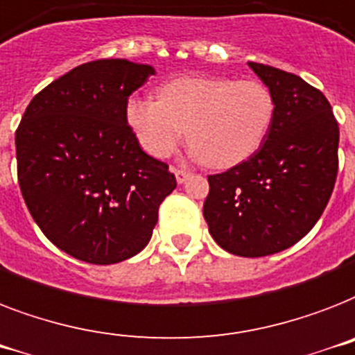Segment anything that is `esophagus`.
Wrapping results in <instances>:
<instances>
[{"instance_id": "obj_1", "label": "esophagus", "mask_w": 355, "mask_h": 355, "mask_svg": "<svg viewBox=\"0 0 355 355\" xmlns=\"http://www.w3.org/2000/svg\"><path fill=\"white\" fill-rule=\"evenodd\" d=\"M174 174H175V180H178V183H185V181L191 178V172L185 168H174Z\"/></svg>"}]
</instances>
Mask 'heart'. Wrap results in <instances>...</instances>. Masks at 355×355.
Segmentation results:
<instances>
[{
    "instance_id": "1",
    "label": "heart",
    "mask_w": 355,
    "mask_h": 355,
    "mask_svg": "<svg viewBox=\"0 0 355 355\" xmlns=\"http://www.w3.org/2000/svg\"><path fill=\"white\" fill-rule=\"evenodd\" d=\"M159 101L133 95L124 115L150 155L168 157L189 128L192 154L212 168L243 163L262 146L275 117V98L260 80L180 76L157 92Z\"/></svg>"
}]
</instances>
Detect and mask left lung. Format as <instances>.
Instances as JSON below:
<instances>
[{"label":"left lung","instance_id":"8db88e82","mask_svg":"<svg viewBox=\"0 0 355 355\" xmlns=\"http://www.w3.org/2000/svg\"><path fill=\"white\" fill-rule=\"evenodd\" d=\"M249 67L273 93V124L248 161L209 175L203 216L220 248L257 258L291 248L321 218L336 185L339 124L328 98L300 76Z\"/></svg>","mask_w":355,"mask_h":355}]
</instances>
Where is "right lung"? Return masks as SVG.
<instances>
[{"mask_svg":"<svg viewBox=\"0 0 355 355\" xmlns=\"http://www.w3.org/2000/svg\"><path fill=\"white\" fill-rule=\"evenodd\" d=\"M152 75V65L124 58L78 65L31 101L16 130L25 205L78 260L107 266L143 251L175 189L168 164L144 154L124 115Z\"/></svg>","mask_w":355,"mask_h":355,"instance_id":"add662e5","label":"right lung"}]
</instances>
